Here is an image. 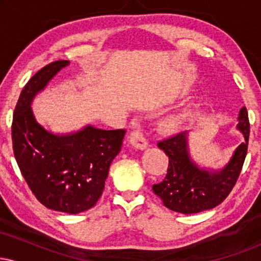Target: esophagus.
<instances>
[{"label": "esophagus", "instance_id": "obj_1", "mask_svg": "<svg viewBox=\"0 0 261 261\" xmlns=\"http://www.w3.org/2000/svg\"><path fill=\"white\" fill-rule=\"evenodd\" d=\"M128 141H130V145L133 146L135 149H140V151H143L148 147V142L146 141L145 136L141 131H133L128 136Z\"/></svg>", "mask_w": 261, "mask_h": 261}]
</instances>
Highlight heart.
<instances>
[{"instance_id":"b5f03b06","label":"heart","mask_w":261,"mask_h":261,"mask_svg":"<svg viewBox=\"0 0 261 261\" xmlns=\"http://www.w3.org/2000/svg\"><path fill=\"white\" fill-rule=\"evenodd\" d=\"M193 118V112L189 108H184V109L176 110L164 116L160 121V127L163 133L173 134L176 131L180 130L184 127L189 121Z\"/></svg>"}]
</instances>
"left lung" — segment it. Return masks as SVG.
I'll return each instance as SVG.
<instances>
[{"label":"left lung","mask_w":261,"mask_h":261,"mask_svg":"<svg viewBox=\"0 0 261 261\" xmlns=\"http://www.w3.org/2000/svg\"><path fill=\"white\" fill-rule=\"evenodd\" d=\"M237 120V128L244 141L222 168H205L193 160L189 148V131L158 142V147L169 157V164L164 180L152 189L166 207L184 215L197 214L216 207L228 196L247 155L249 140L247 108L239 110Z\"/></svg>","instance_id":"8db88e82"}]
</instances>
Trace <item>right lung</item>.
Here are the masks:
<instances>
[{
  "mask_svg": "<svg viewBox=\"0 0 261 261\" xmlns=\"http://www.w3.org/2000/svg\"><path fill=\"white\" fill-rule=\"evenodd\" d=\"M68 65L66 60L51 62L28 81L14 109L12 142L18 167L39 201L50 210L76 215L92 208L103 194L125 130L88 124L72 133L55 134L39 124L33 100Z\"/></svg>",
  "mask_w": 261,
  "mask_h": 261,
  "instance_id": "add662e5",
  "label": "right lung"
}]
</instances>
